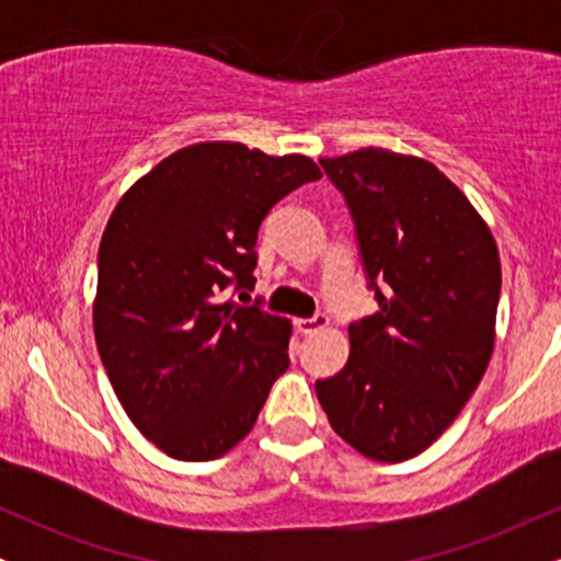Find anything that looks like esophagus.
Here are the masks:
<instances>
[{"label":"esophagus","instance_id":"esophagus-1","mask_svg":"<svg viewBox=\"0 0 561 561\" xmlns=\"http://www.w3.org/2000/svg\"><path fill=\"white\" fill-rule=\"evenodd\" d=\"M327 324H330V319H327L324 313H319V317H311V319H298V321H295V327H298V332H302V334H313V332L324 330Z\"/></svg>","mask_w":561,"mask_h":561}]
</instances>
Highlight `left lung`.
I'll use <instances>...</instances> for the list:
<instances>
[{
	"instance_id": "1",
	"label": "left lung",
	"mask_w": 561,
	"mask_h": 561,
	"mask_svg": "<svg viewBox=\"0 0 561 561\" xmlns=\"http://www.w3.org/2000/svg\"><path fill=\"white\" fill-rule=\"evenodd\" d=\"M319 163L356 221L379 311L347 327V364L319 379L317 396L347 446L396 465L433 446L485 375L499 248L465 192L430 160L364 147Z\"/></svg>"
}]
</instances>
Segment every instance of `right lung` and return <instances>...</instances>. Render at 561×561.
Instances as JSON below:
<instances>
[{
  "label": "right lung",
  "instance_id": "obj_1",
  "mask_svg": "<svg viewBox=\"0 0 561 561\" xmlns=\"http://www.w3.org/2000/svg\"><path fill=\"white\" fill-rule=\"evenodd\" d=\"M313 179L306 156L197 141L115 205L96 255V351L128 420L173 459L234 448L287 371L293 324L224 293L253 289L261 221Z\"/></svg>",
  "mask_w": 561,
  "mask_h": 561
}]
</instances>
